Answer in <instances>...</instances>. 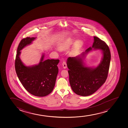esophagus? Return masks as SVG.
Wrapping results in <instances>:
<instances>
[{
  "mask_svg": "<svg viewBox=\"0 0 128 128\" xmlns=\"http://www.w3.org/2000/svg\"><path fill=\"white\" fill-rule=\"evenodd\" d=\"M62 66H63V68L64 69L66 68V67H67V64H66V62H64V61L63 62V63H62Z\"/></svg>",
  "mask_w": 128,
  "mask_h": 128,
  "instance_id": "1",
  "label": "esophagus"
}]
</instances>
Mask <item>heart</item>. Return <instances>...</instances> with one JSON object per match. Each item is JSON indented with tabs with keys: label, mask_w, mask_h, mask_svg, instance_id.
<instances>
[{
	"label": "heart",
	"mask_w": 128,
	"mask_h": 128,
	"mask_svg": "<svg viewBox=\"0 0 128 128\" xmlns=\"http://www.w3.org/2000/svg\"><path fill=\"white\" fill-rule=\"evenodd\" d=\"M74 41H75L74 38H68L67 39L64 40V41L59 44L58 48L62 50L67 49L69 48L71 46L74 44ZM82 44L83 42L82 40H77L74 44V47H73L74 50V51L78 50V49H79L81 47V46H82Z\"/></svg>",
	"instance_id": "obj_1"
}]
</instances>
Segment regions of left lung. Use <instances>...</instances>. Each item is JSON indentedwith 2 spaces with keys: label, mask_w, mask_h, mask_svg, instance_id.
<instances>
[{
  "label": "left lung",
  "mask_w": 128,
  "mask_h": 128,
  "mask_svg": "<svg viewBox=\"0 0 128 128\" xmlns=\"http://www.w3.org/2000/svg\"><path fill=\"white\" fill-rule=\"evenodd\" d=\"M94 49L103 52V57L95 68H88L82 64L85 54ZM110 51L104 41L94 36L93 46L87 48L81 56L69 57L67 60L69 82L74 93L82 96H88L95 93L106 82L108 73L110 60Z\"/></svg>",
  "instance_id": "8db88e82"
}]
</instances>
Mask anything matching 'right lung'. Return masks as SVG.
<instances>
[{
	"mask_svg": "<svg viewBox=\"0 0 128 128\" xmlns=\"http://www.w3.org/2000/svg\"><path fill=\"white\" fill-rule=\"evenodd\" d=\"M36 38L27 37L21 40L17 49L15 68L19 80L30 94L42 97L51 93L54 88L58 72V59L44 60L43 54L40 63L33 66H27L21 60L20 51L30 44Z\"/></svg>",
	"mask_w": 128,
	"mask_h": 128,
	"instance_id": "1",
	"label": "right lung"
}]
</instances>
